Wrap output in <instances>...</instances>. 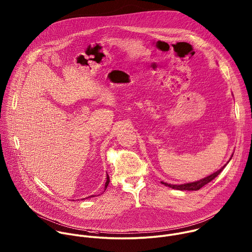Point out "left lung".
<instances>
[{"label": "left lung", "instance_id": "obj_1", "mask_svg": "<svg viewBox=\"0 0 252 252\" xmlns=\"http://www.w3.org/2000/svg\"><path fill=\"white\" fill-rule=\"evenodd\" d=\"M233 155H234V154H233ZM233 155L231 156V158H230V160L227 162V164L231 161ZM227 164L224 165V166H223L220 170H218L217 172L211 174L210 176H208V177H206V178H204V179H201V180H199V181L193 182V183H188V184H182V185H171V184H167V183L161 182V184L164 185V186H166V187L172 188V189H178V190H198V189H200L201 188H203L205 185H207L208 183H210L211 181H213V180L224 170V168L227 166Z\"/></svg>", "mask_w": 252, "mask_h": 252}]
</instances>
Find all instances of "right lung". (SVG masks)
I'll return each instance as SVG.
<instances>
[{
  "instance_id": "right-lung-1",
  "label": "right lung",
  "mask_w": 252,
  "mask_h": 252,
  "mask_svg": "<svg viewBox=\"0 0 252 252\" xmlns=\"http://www.w3.org/2000/svg\"><path fill=\"white\" fill-rule=\"evenodd\" d=\"M106 183H105V188H104V191L106 190V189H107V187H108V185H109V183H110V178H109V176H108V174H107V178H106ZM93 196H96V195H91V196H89V197H93ZM86 198H88V197H86ZM84 199V198H83Z\"/></svg>"
}]
</instances>
